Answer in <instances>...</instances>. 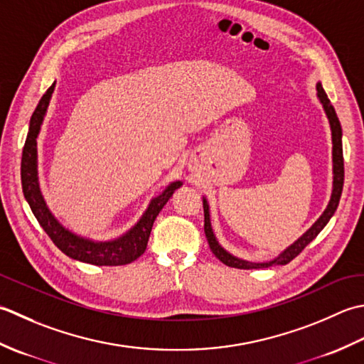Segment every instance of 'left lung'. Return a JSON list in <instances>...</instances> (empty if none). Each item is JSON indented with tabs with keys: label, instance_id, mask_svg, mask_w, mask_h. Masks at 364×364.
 Segmentation results:
<instances>
[{
	"label": "left lung",
	"instance_id": "left-lung-1",
	"mask_svg": "<svg viewBox=\"0 0 364 364\" xmlns=\"http://www.w3.org/2000/svg\"><path fill=\"white\" fill-rule=\"evenodd\" d=\"M317 89V99L322 103L325 114H327V119L330 122V130H331V144H333V190H331V196L327 209L323 210L321 217L317 218L316 223L311 226L308 231L299 237L292 245L281 251V253L272 259V261H265V262H251V261H245V259L235 257L234 255L226 251L221 245L218 243L217 237L213 234L212 223H210V210H209V203L207 199L203 198V205H204V232L207 237V242H209V247L212 250V253L217 256L221 262L229 265V267H235V269H267V267L272 265H286L292 261L294 257L299 256L308 243L313 242L317 234L322 231V229L327 226L330 218L335 215L339 199H341V193H343V185H344V159H343V129H341L339 119L336 116V111L333 108L330 103L327 94H325L323 87L321 83L316 85Z\"/></svg>",
	"mask_w": 364,
	"mask_h": 364
}]
</instances>
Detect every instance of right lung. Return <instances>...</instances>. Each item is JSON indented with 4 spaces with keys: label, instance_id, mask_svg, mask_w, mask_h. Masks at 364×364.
<instances>
[{
    "label": "right lung",
    "instance_id": "right-lung-1",
    "mask_svg": "<svg viewBox=\"0 0 364 364\" xmlns=\"http://www.w3.org/2000/svg\"><path fill=\"white\" fill-rule=\"evenodd\" d=\"M55 85L56 81L42 95V99L37 103L31 116V121H29L28 136L25 141L23 155H21V188H23V195L29 207H31L34 217L43 228V231L48 234L50 239L53 240V243L64 255L92 265L130 264L146 251L155 218H157V215L163 209V205L173 196V193L181 187L182 182H171L159 196L152 198L143 217L136 221V225L130 228L125 234L117 237V239L102 242L92 240L64 228L56 220L55 215L50 212L46 199L42 196L39 174H37V136H39L43 117L47 114L51 94L55 91Z\"/></svg>",
    "mask_w": 364,
    "mask_h": 364
}]
</instances>
